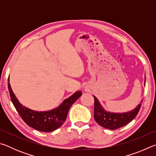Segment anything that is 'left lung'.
Segmentation results:
<instances>
[{"label": "left lung", "instance_id": "left-lung-1", "mask_svg": "<svg viewBox=\"0 0 156 156\" xmlns=\"http://www.w3.org/2000/svg\"><path fill=\"white\" fill-rule=\"evenodd\" d=\"M145 83V82H144ZM145 84V83H144ZM94 98V119L96 122L101 126L106 129L115 130L118 128L127 125L129 122L135 118L141 107L140 104L136 109L126 113H112L107 112L100 105L96 96Z\"/></svg>", "mask_w": 156, "mask_h": 156}]
</instances>
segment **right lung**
I'll return each instance as SVG.
<instances>
[{
	"instance_id": "1",
	"label": "right lung",
	"mask_w": 156,
	"mask_h": 156,
	"mask_svg": "<svg viewBox=\"0 0 156 156\" xmlns=\"http://www.w3.org/2000/svg\"><path fill=\"white\" fill-rule=\"evenodd\" d=\"M8 78V89L13 105L24 122L31 127L43 132H51L59 128L67 118L69 109L79 97L82 91H77L65 99L58 107L45 112L31 110L21 105L13 92Z\"/></svg>"
}]
</instances>
